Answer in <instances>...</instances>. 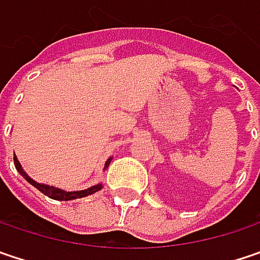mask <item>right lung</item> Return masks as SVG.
Instances as JSON below:
<instances>
[{"mask_svg": "<svg viewBox=\"0 0 260 260\" xmlns=\"http://www.w3.org/2000/svg\"><path fill=\"white\" fill-rule=\"evenodd\" d=\"M111 159H113V157H108V159H107L106 165H104V170L108 168V165H110ZM14 167H16V170L19 171V174L25 178L28 183H31L34 187H37V189L40 190V192H43L44 195H47V197H49V198H52V200H56V201L79 200V198H84V197L92 195V193H95V192H98V190H101V189H103V183H98V184L90 186L89 189H84V190H73V192H68V190H63V189L55 187V186H50V184L38 183V181H36L34 178H31L28 174H26V171L22 168V165H20L19 159L16 157V154H14Z\"/></svg>", "mask_w": 260, "mask_h": 260, "instance_id": "1", "label": "right lung"}]
</instances>
